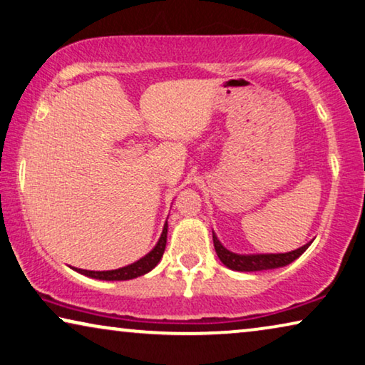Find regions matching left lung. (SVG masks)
Returning a JSON list of instances; mask_svg holds the SVG:
<instances>
[{"label":"left lung","instance_id":"left-lung-1","mask_svg":"<svg viewBox=\"0 0 365 365\" xmlns=\"http://www.w3.org/2000/svg\"><path fill=\"white\" fill-rule=\"evenodd\" d=\"M312 242L313 241H309L304 244V246L295 249V251H290L285 254H236V252L227 251L213 232V244H215L217 257H220L221 262L225 264L227 269L237 270V272H259V270L285 267V265L292 264L293 260L300 257Z\"/></svg>","mask_w":365,"mask_h":365}]
</instances>
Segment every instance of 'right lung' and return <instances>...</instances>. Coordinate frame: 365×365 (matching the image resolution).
<instances>
[{"instance_id":"add662e5","label":"right lung","mask_w":365,"mask_h":365,"mask_svg":"<svg viewBox=\"0 0 365 365\" xmlns=\"http://www.w3.org/2000/svg\"><path fill=\"white\" fill-rule=\"evenodd\" d=\"M167 221L164 225V230H162V235L157 241L155 247L152 249L149 254H145L143 259L135 260L134 264L126 265V267L116 269V270H103V272H95V270H83V269H75L81 275L91 277V279H98V280H130L135 279V277H140L144 274H148L152 269L155 267L157 264L160 262L162 255H164L165 251V244H167Z\"/></svg>"}]
</instances>
